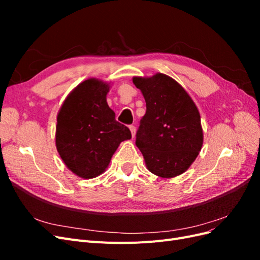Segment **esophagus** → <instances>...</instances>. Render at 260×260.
<instances>
[{"label": "esophagus", "instance_id": "esophagus-1", "mask_svg": "<svg viewBox=\"0 0 260 260\" xmlns=\"http://www.w3.org/2000/svg\"><path fill=\"white\" fill-rule=\"evenodd\" d=\"M129 129H130V131H131L132 138H135V137H136V127H135V125H129Z\"/></svg>", "mask_w": 260, "mask_h": 260}]
</instances>
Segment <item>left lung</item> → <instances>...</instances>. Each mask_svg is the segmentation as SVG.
<instances>
[{
	"label": "left lung",
	"instance_id": "obj_1",
	"mask_svg": "<svg viewBox=\"0 0 260 260\" xmlns=\"http://www.w3.org/2000/svg\"><path fill=\"white\" fill-rule=\"evenodd\" d=\"M132 81L146 103L136 141L146 168L165 179L182 175L204 142L198 107L183 86L165 74L135 76Z\"/></svg>",
	"mask_w": 260,
	"mask_h": 260
}]
</instances>
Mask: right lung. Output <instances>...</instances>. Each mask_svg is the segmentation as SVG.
Instances as JSON below:
<instances>
[{"instance_id": "right-lung-1", "label": "right lung", "mask_w": 260, "mask_h": 260, "mask_svg": "<svg viewBox=\"0 0 260 260\" xmlns=\"http://www.w3.org/2000/svg\"><path fill=\"white\" fill-rule=\"evenodd\" d=\"M111 83L90 78L70 92L57 114L55 144L61 160L77 177L93 179L106 171L122 141L131 139L116 121L106 96Z\"/></svg>"}]
</instances>
